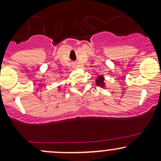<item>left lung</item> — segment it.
<instances>
[{"label":"left lung","mask_w":161,"mask_h":161,"mask_svg":"<svg viewBox=\"0 0 161 161\" xmlns=\"http://www.w3.org/2000/svg\"><path fill=\"white\" fill-rule=\"evenodd\" d=\"M96 85L97 86H101V87H104V77L100 75L98 76V78L96 79Z\"/></svg>","instance_id":"1"}]
</instances>
